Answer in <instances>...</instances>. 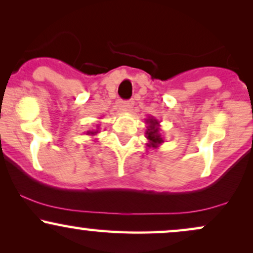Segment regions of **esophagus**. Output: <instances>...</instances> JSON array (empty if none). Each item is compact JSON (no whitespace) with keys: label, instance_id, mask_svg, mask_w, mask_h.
Instances as JSON below:
<instances>
[{"label":"esophagus","instance_id":"34e87169","mask_svg":"<svg viewBox=\"0 0 253 253\" xmlns=\"http://www.w3.org/2000/svg\"><path fill=\"white\" fill-rule=\"evenodd\" d=\"M133 106H134V101L129 100V101H121L119 103V109L123 112H130L132 111Z\"/></svg>","mask_w":253,"mask_h":253}]
</instances>
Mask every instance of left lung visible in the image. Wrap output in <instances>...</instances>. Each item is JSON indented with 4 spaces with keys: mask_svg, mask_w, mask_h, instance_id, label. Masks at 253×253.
I'll use <instances>...</instances> for the list:
<instances>
[{
    "mask_svg": "<svg viewBox=\"0 0 253 253\" xmlns=\"http://www.w3.org/2000/svg\"><path fill=\"white\" fill-rule=\"evenodd\" d=\"M146 125H147V129L145 132L146 139L148 140V147L157 148L164 142V138L160 133V121L157 120L156 118L148 117L145 119Z\"/></svg>",
    "mask_w": 253,
    "mask_h": 253,
    "instance_id": "1",
    "label": "left lung"
}]
</instances>
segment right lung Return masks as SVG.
<instances>
[{
    "mask_svg": "<svg viewBox=\"0 0 253 253\" xmlns=\"http://www.w3.org/2000/svg\"><path fill=\"white\" fill-rule=\"evenodd\" d=\"M99 127H100V125H96V126L94 127L93 129H90V130H87V132H86V134H87V135H90V136H94V135H96L97 133H100V130H99Z\"/></svg>",
    "mask_w": 253,
    "mask_h": 253,
    "instance_id": "1",
    "label": "right lung"
}]
</instances>
